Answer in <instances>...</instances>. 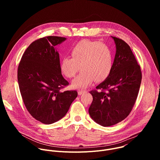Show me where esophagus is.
Returning <instances> with one entry per match:
<instances>
[{
	"instance_id": "esophagus-1",
	"label": "esophagus",
	"mask_w": 160,
	"mask_h": 160,
	"mask_svg": "<svg viewBox=\"0 0 160 160\" xmlns=\"http://www.w3.org/2000/svg\"><path fill=\"white\" fill-rule=\"evenodd\" d=\"M85 92H86V91H85V90H78V95H82V94H83V93H85Z\"/></svg>"
}]
</instances>
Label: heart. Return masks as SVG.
<instances>
[{
  "instance_id": "b5f03b06",
  "label": "heart",
  "mask_w": 160,
  "mask_h": 160,
  "mask_svg": "<svg viewBox=\"0 0 160 160\" xmlns=\"http://www.w3.org/2000/svg\"><path fill=\"white\" fill-rule=\"evenodd\" d=\"M72 56L64 57L60 64L62 73L72 78L82 69L72 82L75 88H85L96 82L104 80L109 75L112 66V54L107 45L97 41L83 40L71 50Z\"/></svg>"
}]
</instances>
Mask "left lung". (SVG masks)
I'll return each mask as SVG.
<instances>
[{
  "instance_id": "1",
  "label": "left lung",
  "mask_w": 160,
  "mask_h": 160,
  "mask_svg": "<svg viewBox=\"0 0 160 160\" xmlns=\"http://www.w3.org/2000/svg\"><path fill=\"white\" fill-rule=\"evenodd\" d=\"M116 54L109 76L92 90L93 101L89 115L103 127L115 125L128 117L138 98L142 73L140 66L129 45L123 40L112 37ZM106 89V91H104Z\"/></svg>"
}]
</instances>
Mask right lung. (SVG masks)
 <instances>
[{"label":"right lung","instance_id":"right-lung-1","mask_svg":"<svg viewBox=\"0 0 160 160\" xmlns=\"http://www.w3.org/2000/svg\"><path fill=\"white\" fill-rule=\"evenodd\" d=\"M66 40L49 36L35 40L26 49L18 66V82L24 104L30 115L44 124L63 118L78 96L76 90L60 91L68 82L61 74L55 47Z\"/></svg>","mask_w":160,"mask_h":160}]
</instances>
